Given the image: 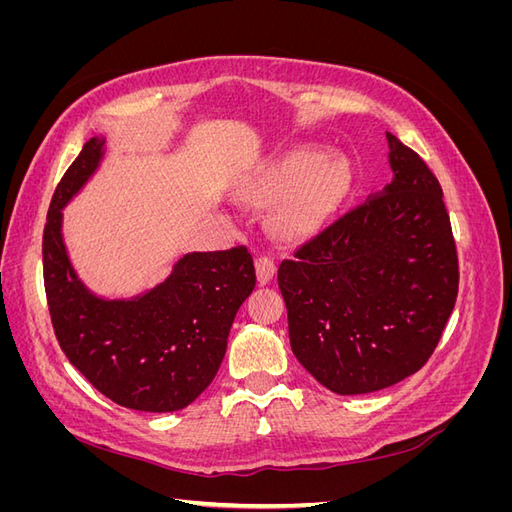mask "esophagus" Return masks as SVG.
<instances>
[{
	"mask_svg": "<svg viewBox=\"0 0 512 512\" xmlns=\"http://www.w3.org/2000/svg\"><path fill=\"white\" fill-rule=\"evenodd\" d=\"M275 273V262L269 256H258L256 258V277L258 284H269L271 277Z\"/></svg>",
	"mask_w": 512,
	"mask_h": 512,
	"instance_id": "esophagus-1",
	"label": "esophagus"
}]
</instances>
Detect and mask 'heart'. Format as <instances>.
<instances>
[{
    "instance_id": "heart-1",
    "label": "heart",
    "mask_w": 512,
    "mask_h": 512,
    "mask_svg": "<svg viewBox=\"0 0 512 512\" xmlns=\"http://www.w3.org/2000/svg\"><path fill=\"white\" fill-rule=\"evenodd\" d=\"M350 185V168L342 158H322L312 149L292 151L262 183L267 198H282L275 224L286 235L318 228L342 203Z\"/></svg>"
}]
</instances>
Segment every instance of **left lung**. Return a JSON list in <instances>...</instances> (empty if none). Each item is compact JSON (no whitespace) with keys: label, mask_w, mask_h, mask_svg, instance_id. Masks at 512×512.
Returning <instances> with one entry per match:
<instances>
[{"label":"left lung","mask_w":512,"mask_h":512,"mask_svg":"<svg viewBox=\"0 0 512 512\" xmlns=\"http://www.w3.org/2000/svg\"><path fill=\"white\" fill-rule=\"evenodd\" d=\"M386 141L393 181L277 269L290 348L339 395L374 393L416 374L459 290L440 183L397 136L386 132Z\"/></svg>","instance_id":"left-lung-1"}]
</instances>
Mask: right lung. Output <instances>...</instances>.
<instances>
[{"label": "right lung", "mask_w": 512, "mask_h": 512, "mask_svg": "<svg viewBox=\"0 0 512 512\" xmlns=\"http://www.w3.org/2000/svg\"><path fill=\"white\" fill-rule=\"evenodd\" d=\"M104 138H89L55 188L42 237L44 290L68 361L115 404L175 412L220 369L241 303L256 286L245 245L179 258L162 284L134 299H100L79 280L61 239V209L96 173Z\"/></svg>", "instance_id": "right-lung-1"}]
</instances>
